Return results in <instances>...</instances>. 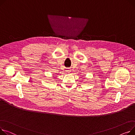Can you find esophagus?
<instances>
[{
  "label": "esophagus",
  "instance_id": "1",
  "mask_svg": "<svg viewBox=\"0 0 135 135\" xmlns=\"http://www.w3.org/2000/svg\"><path fill=\"white\" fill-rule=\"evenodd\" d=\"M68 71H69V70H68Z\"/></svg>",
  "mask_w": 135,
  "mask_h": 135
}]
</instances>
